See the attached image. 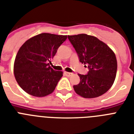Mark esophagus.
I'll list each match as a JSON object with an SVG mask.
<instances>
[{
	"label": "esophagus",
	"mask_w": 134,
	"mask_h": 134,
	"mask_svg": "<svg viewBox=\"0 0 134 134\" xmlns=\"http://www.w3.org/2000/svg\"><path fill=\"white\" fill-rule=\"evenodd\" d=\"M64 75H66V76H67V77H70V76H71L72 74L70 73V72H64Z\"/></svg>",
	"instance_id": "34e87169"
}]
</instances>
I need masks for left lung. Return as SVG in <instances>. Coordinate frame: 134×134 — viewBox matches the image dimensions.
I'll return each mask as SVG.
<instances>
[{
    "instance_id": "left-lung-1",
    "label": "left lung",
    "mask_w": 134,
    "mask_h": 134,
    "mask_svg": "<svg viewBox=\"0 0 134 134\" xmlns=\"http://www.w3.org/2000/svg\"><path fill=\"white\" fill-rule=\"evenodd\" d=\"M79 62L88 68L87 75L79 74L80 82L73 86L81 97L91 99L105 94L113 85L117 71L116 55L108 45L87 34L68 35Z\"/></svg>"
}]
</instances>
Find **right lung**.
Segmentation results:
<instances>
[{
    "label": "right lung",
    "mask_w": 134,
    "mask_h": 134,
    "mask_svg": "<svg viewBox=\"0 0 134 134\" xmlns=\"http://www.w3.org/2000/svg\"><path fill=\"white\" fill-rule=\"evenodd\" d=\"M66 35L40 34L26 41L15 59L14 76L20 88L34 97H45L54 91L63 76L50 66Z\"/></svg>",
    "instance_id": "add662e5"
}]
</instances>
